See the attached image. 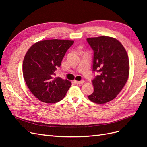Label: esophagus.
Here are the masks:
<instances>
[{
    "label": "esophagus",
    "mask_w": 147,
    "mask_h": 147,
    "mask_svg": "<svg viewBox=\"0 0 147 147\" xmlns=\"http://www.w3.org/2000/svg\"><path fill=\"white\" fill-rule=\"evenodd\" d=\"M74 82L76 83V84H83L84 83V80H81V81H76V80H75Z\"/></svg>",
    "instance_id": "1"
}]
</instances>
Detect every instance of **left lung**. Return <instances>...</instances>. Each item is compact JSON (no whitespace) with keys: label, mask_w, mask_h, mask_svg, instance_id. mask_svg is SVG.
I'll return each mask as SVG.
<instances>
[{"label":"left lung","mask_w":147,"mask_h":147,"mask_svg":"<svg viewBox=\"0 0 147 147\" xmlns=\"http://www.w3.org/2000/svg\"><path fill=\"white\" fill-rule=\"evenodd\" d=\"M94 51L92 70L99 75L92 81L94 92L88 97L96 104L114 99L125 85L129 74V61L123 45L108 36L88 38Z\"/></svg>","instance_id":"obj_1"}]
</instances>
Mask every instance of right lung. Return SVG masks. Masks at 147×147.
Instances as JSON below:
<instances>
[{
	"label": "right lung",
	"mask_w": 147,
	"mask_h": 147,
	"mask_svg": "<svg viewBox=\"0 0 147 147\" xmlns=\"http://www.w3.org/2000/svg\"><path fill=\"white\" fill-rule=\"evenodd\" d=\"M74 43L60 39L39 41L26 53L23 64L24 79L30 92L42 102L53 104L61 100L72 84L67 80L54 75Z\"/></svg>",
	"instance_id": "obj_1"
}]
</instances>
